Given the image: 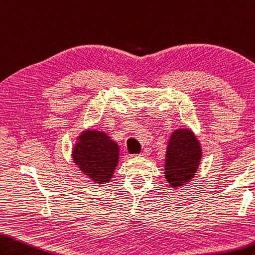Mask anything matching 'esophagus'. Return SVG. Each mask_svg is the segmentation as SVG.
I'll return each mask as SVG.
<instances>
[{"label": "esophagus", "instance_id": "1", "mask_svg": "<svg viewBox=\"0 0 255 255\" xmlns=\"http://www.w3.org/2000/svg\"><path fill=\"white\" fill-rule=\"evenodd\" d=\"M150 149L149 148H144V150L140 152L139 154V156H142V157H147V156H149L150 155Z\"/></svg>", "mask_w": 255, "mask_h": 255}]
</instances>
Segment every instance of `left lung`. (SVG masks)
Here are the masks:
<instances>
[{
    "instance_id": "left-lung-1",
    "label": "left lung",
    "mask_w": 255,
    "mask_h": 255,
    "mask_svg": "<svg viewBox=\"0 0 255 255\" xmlns=\"http://www.w3.org/2000/svg\"><path fill=\"white\" fill-rule=\"evenodd\" d=\"M202 146L189 127L173 129L168 140L163 174L173 189L191 182L195 178L202 159Z\"/></svg>"
}]
</instances>
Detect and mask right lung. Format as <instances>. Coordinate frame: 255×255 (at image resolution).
Returning <instances> with one entry per match:
<instances>
[{
  "label": "right lung",
  "instance_id": "add662e5",
  "mask_svg": "<svg viewBox=\"0 0 255 255\" xmlns=\"http://www.w3.org/2000/svg\"><path fill=\"white\" fill-rule=\"evenodd\" d=\"M120 147L115 139L101 129H83L72 148V159L83 175L94 184L111 181L118 167Z\"/></svg>",
  "mask_w": 255,
  "mask_h": 255
}]
</instances>
